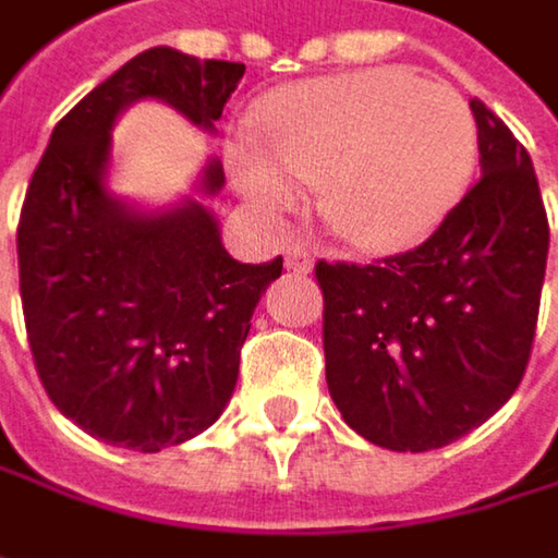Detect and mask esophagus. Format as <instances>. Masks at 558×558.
I'll return each mask as SVG.
<instances>
[{"label":"esophagus","mask_w":558,"mask_h":558,"mask_svg":"<svg viewBox=\"0 0 558 558\" xmlns=\"http://www.w3.org/2000/svg\"><path fill=\"white\" fill-rule=\"evenodd\" d=\"M283 265H287V271L310 275V271H313V255H310L303 245H287V252H283Z\"/></svg>","instance_id":"obj_1"}]
</instances>
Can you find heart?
<instances>
[{"label":"heart","instance_id":"heart-1","mask_svg":"<svg viewBox=\"0 0 558 558\" xmlns=\"http://www.w3.org/2000/svg\"><path fill=\"white\" fill-rule=\"evenodd\" d=\"M229 172L268 217L323 184V217L351 245L392 252L440 227L480 162L466 98L396 66L310 78L258 108V136L229 140Z\"/></svg>","mask_w":558,"mask_h":558}]
</instances>
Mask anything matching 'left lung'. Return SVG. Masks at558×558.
Listing matches in <instances>:
<instances>
[{
  "label": "left lung",
  "instance_id": "obj_1",
  "mask_svg": "<svg viewBox=\"0 0 558 558\" xmlns=\"http://www.w3.org/2000/svg\"><path fill=\"white\" fill-rule=\"evenodd\" d=\"M482 178L428 239L377 265L319 262L326 383L371 444L422 453L480 428L531 361L549 223L527 149L480 98Z\"/></svg>",
  "mask_w": 558,
  "mask_h": 558
}]
</instances>
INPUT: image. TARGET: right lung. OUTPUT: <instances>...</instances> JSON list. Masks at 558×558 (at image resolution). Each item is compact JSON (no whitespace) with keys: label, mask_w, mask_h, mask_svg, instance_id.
I'll use <instances>...</instances> for the list:
<instances>
[{"label":"right lung","mask_w":558,"mask_h":558,"mask_svg":"<svg viewBox=\"0 0 558 558\" xmlns=\"http://www.w3.org/2000/svg\"><path fill=\"white\" fill-rule=\"evenodd\" d=\"M245 73L172 47L136 53L53 128L19 220L27 344L53 405L105 444L159 453L227 409L239 354L280 255L242 265L217 217L184 197L140 210L108 191L111 130L133 101L172 105L214 130ZM223 187L210 159L201 194Z\"/></svg>","instance_id":"right-lung-1"}]
</instances>
